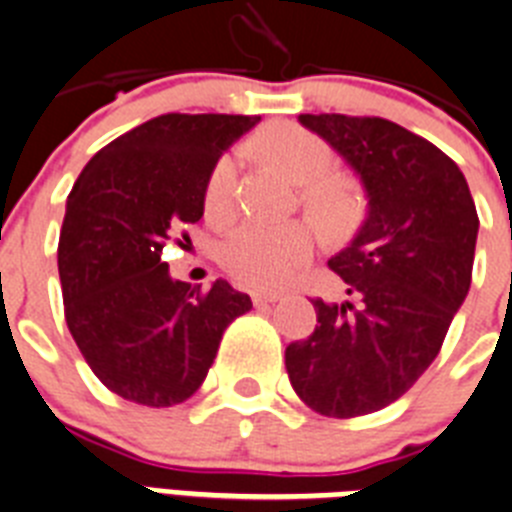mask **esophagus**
Wrapping results in <instances>:
<instances>
[{
	"label": "esophagus",
	"instance_id": "34e87169",
	"mask_svg": "<svg viewBox=\"0 0 512 512\" xmlns=\"http://www.w3.org/2000/svg\"><path fill=\"white\" fill-rule=\"evenodd\" d=\"M278 299H281V294H270V291H255V294H252V304H255V307L276 304Z\"/></svg>",
	"mask_w": 512,
	"mask_h": 512
}]
</instances>
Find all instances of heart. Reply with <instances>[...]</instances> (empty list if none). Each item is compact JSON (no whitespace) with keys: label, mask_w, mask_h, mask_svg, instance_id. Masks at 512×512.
<instances>
[{"label":"heart","mask_w":512,"mask_h":512,"mask_svg":"<svg viewBox=\"0 0 512 512\" xmlns=\"http://www.w3.org/2000/svg\"><path fill=\"white\" fill-rule=\"evenodd\" d=\"M265 158L281 166L304 187V205L322 229L341 231L359 208L354 187L333 176V150L322 137L296 124H276L257 137ZM239 156L226 153L210 169L205 184V213L213 221H226L234 210V184ZM315 252V229L307 221L265 223L247 221L226 236L221 263L244 289L276 291L289 286Z\"/></svg>","instance_id":"1"}]
</instances>
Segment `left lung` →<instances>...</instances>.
<instances>
[{"label":"left lung","instance_id":"1","mask_svg":"<svg viewBox=\"0 0 512 512\" xmlns=\"http://www.w3.org/2000/svg\"><path fill=\"white\" fill-rule=\"evenodd\" d=\"M349 163L367 216L328 265L349 299H312L315 333L286 346L296 395L351 419L398 401L435 362L471 286L476 216L466 176L440 148L380 117L299 114Z\"/></svg>","mask_w":512,"mask_h":512}]
</instances>
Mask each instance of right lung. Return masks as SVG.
Returning a JSON list of instances; mask_svg holds the SVG:
<instances>
[{"label":"right lung","instance_id":"obj_1","mask_svg":"<svg viewBox=\"0 0 512 512\" xmlns=\"http://www.w3.org/2000/svg\"><path fill=\"white\" fill-rule=\"evenodd\" d=\"M257 122L163 114L98 150L77 176L57 252L64 317L85 362L124 401H187L223 330L252 309L223 278L205 294L176 281L161 255L203 218L210 169Z\"/></svg>","mask_w":512,"mask_h":512}]
</instances>
